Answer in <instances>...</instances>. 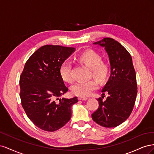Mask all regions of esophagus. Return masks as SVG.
I'll list each match as a JSON object with an SVG mask.
<instances>
[{"instance_id": "34e87169", "label": "esophagus", "mask_w": 154, "mask_h": 154, "mask_svg": "<svg viewBox=\"0 0 154 154\" xmlns=\"http://www.w3.org/2000/svg\"><path fill=\"white\" fill-rule=\"evenodd\" d=\"M78 100H81V101H86V100H88V98H87V97H82V96H80V97H78Z\"/></svg>"}]
</instances>
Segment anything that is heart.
<instances>
[{
  "label": "heart",
  "instance_id": "obj_1",
  "mask_svg": "<svg viewBox=\"0 0 154 154\" xmlns=\"http://www.w3.org/2000/svg\"><path fill=\"white\" fill-rule=\"evenodd\" d=\"M78 60L84 63L92 71V76L102 82L108 77L110 69L108 65L102 62L100 54L92 50H88L78 56ZM72 65L68 61L63 62L59 69V74L62 80L67 83L72 80L71 76ZM98 88V83L95 80L85 82H78L71 87L74 94L78 96H86Z\"/></svg>",
  "mask_w": 154,
  "mask_h": 154
}]
</instances>
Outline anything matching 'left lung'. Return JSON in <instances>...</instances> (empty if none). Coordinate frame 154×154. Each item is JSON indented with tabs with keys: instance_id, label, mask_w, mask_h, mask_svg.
Listing matches in <instances>:
<instances>
[{
	"instance_id": "obj_1",
	"label": "left lung",
	"mask_w": 154,
	"mask_h": 154,
	"mask_svg": "<svg viewBox=\"0 0 154 154\" xmlns=\"http://www.w3.org/2000/svg\"><path fill=\"white\" fill-rule=\"evenodd\" d=\"M94 44L105 48L109 55L110 76L101 92H108L105 101L99 97V107L92 114L97 124L106 128L116 127L131 114L137 93L136 74L131 55L118 42L104 38Z\"/></svg>"
}]
</instances>
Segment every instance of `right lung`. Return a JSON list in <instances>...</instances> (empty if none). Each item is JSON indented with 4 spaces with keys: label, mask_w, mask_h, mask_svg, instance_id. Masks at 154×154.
<instances>
[{
    "label": "right lung",
    "mask_w": 154,
    "mask_h": 154,
    "mask_svg": "<svg viewBox=\"0 0 154 154\" xmlns=\"http://www.w3.org/2000/svg\"><path fill=\"white\" fill-rule=\"evenodd\" d=\"M74 51L60 45L42 46L27 60L20 75L23 109L31 122L45 131L63 127L71 118L72 105L78 102L77 97L59 99L68 91L59 69Z\"/></svg>",
    "instance_id": "1"
}]
</instances>
